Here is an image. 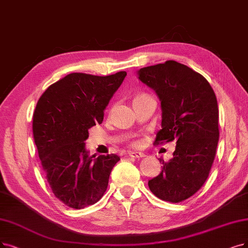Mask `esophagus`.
<instances>
[{
	"mask_svg": "<svg viewBox=\"0 0 248 248\" xmlns=\"http://www.w3.org/2000/svg\"><path fill=\"white\" fill-rule=\"evenodd\" d=\"M129 156L131 157H135V158H140L144 156V154L141 152H129Z\"/></svg>",
	"mask_w": 248,
	"mask_h": 248,
	"instance_id": "1",
	"label": "esophagus"
}]
</instances>
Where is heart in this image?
Masks as SVG:
<instances>
[{"mask_svg": "<svg viewBox=\"0 0 248 248\" xmlns=\"http://www.w3.org/2000/svg\"><path fill=\"white\" fill-rule=\"evenodd\" d=\"M137 97H138V96H137Z\"/></svg>", "mask_w": 248, "mask_h": 248, "instance_id": "1", "label": "heart"}]
</instances>
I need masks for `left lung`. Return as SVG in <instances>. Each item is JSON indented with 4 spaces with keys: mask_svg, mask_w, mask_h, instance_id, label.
Here are the masks:
<instances>
[{
    "mask_svg": "<svg viewBox=\"0 0 248 248\" xmlns=\"http://www.w3.org/2000/svg\"><path fill=\"white\" fill-rule=\"evenodd\" d=\"M138 79L161 102L162 129L155 143L176 141L170 161L148 180L151 191L166 202H180L201 189L209 177L219 141L217 97L206 79L176 61L148 66Z\"/></svg>",
    "mask_w": 248,
    "mask_h": 248,
    "instance_id": "left-lung-1",
    "label": "left lung"
}]
</instances>
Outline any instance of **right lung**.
<instances>
[{
  "label": "right lung",
  "instance_id": "1",
  "mask_svg": "<svg viewBox=\"0 0 248 248\" xmlns=\"http://www.w3.org/2000/svg\"><path fill=\"white\" fill-rule=\"evenodd\" d=\"M127 73H71L49 85L33 113L32 131L46 180L57 199L76 210L102 199L117 155H90L88 129L104 112Z\"/></svg>",
  "mask_w": 248,
  "mask_h": 248
}]
</instances>
